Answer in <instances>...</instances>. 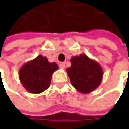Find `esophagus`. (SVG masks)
<instances>
[{
  "label": "esophagus",
  "mask_w": 129,
  "mask_h": 129,
  "mask_svg": "<svg viewBox=\"0 0 129 129\" xmlns=\"http://www.w3.org/2000/svg\"><path fill=\"white\" fill-rule=\"evenodd\" d=\"M59 67H60V68L64 69V68L65 67V63H64V62H60V63L59 64Z\"/></svg>",
  "instance_id": "esophagus-1"
}]
</instances>
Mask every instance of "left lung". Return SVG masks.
<instances>
[{"instance_id":"obj_1","label":"left lung","mask_w":129,"mask_h":129,"mask_svg":"<svg viewBox=\"0 0 129 129\" xmlns=\"http://www.w3.org/2000/svg\"><path fill=\"white\" fill-rule=\"evenodd\" d=\"M70 62L72 64L66 71L72 85L77 91L87 94L101 85L103 72L96 61L82 54L72 57Z\"/></svg>"}]
</instances>
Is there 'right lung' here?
Returning <instances> with one entry per match:
<instances>
[{
    "label": "right lung",
    "mask_w": 129,
    "mask_h": 129,
    "mask_svg": "<svg viewBox=\"0 0 129 129\" xmlns=\"http://www.w3.org/2000/svg\"><path fill=\"white\" fill-rule=\"evenodd\" d=\"M55 62H49L47 57L39 55L24 64L19 70L20 81L30 93L39 94L50 86L52 74L58 70Z\"/></svg>",
    "instance_id": "right-lung-1"
}]
</instances>
